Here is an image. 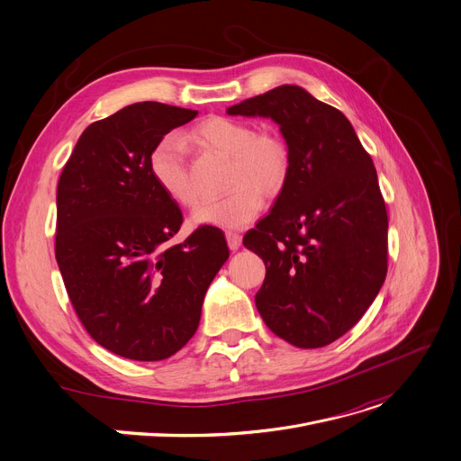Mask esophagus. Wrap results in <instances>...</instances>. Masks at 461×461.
<instances>
[{
  "label": "esophagus",
  "instance_id": "34e87169",
  "mask_svg": "<svg viewBox=\"0 0 461 461\" xmlns=\"http://www.w3.org/2000/svg\"><path fill=\"white\" fill-rule=\"evenodd\" d=\"M226 240H228L230 249H237L242 242V237L237 231H226Z\"/></svg>",
  "mask_w": 461,
  "mask_h": 461
}]
</instances>
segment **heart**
I'll return each instance as SVG.
<instances>
[{
    "instance_id": "obj_1",
    "label": "heart",
    "mask_w": 461,
    "mask_h": 461,
    "mask_svg": "<svg viewBox=\"0 0 461 461\" xmlns=\"http://www.w3.org/2000/svg\"><path fill=\"white\" fill-rule=\"evenodd\" d=\"M189 140L203 150L228 158L226 196L202 203L193 221L219 228H242L252 222L261 196L279 194L288 180L290 152L276 132H258L252 122L231 117H209L191 131ZM150 173L161 191L182 207H193L198 194L187 175L184 141L176 134L163 136L150 152Z\"/></svg>"
}]
</instances>
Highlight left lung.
Returning <instances> with one entry per match:
<instances>
[{"instance_id":"8db88e82","label":"left lung","mask_w":461,"mask_h":461,"mask_svg":"<svg viewBox=\"0 0 461 461\" xmlns=\"http://www.w3.org/2000/svg\"><path fill=\"white\" fill-rule=\"evenodd\" d=\"M272 117L290 152L270 215L244 235L267 265L256 305L296 348H323L367 311L388 272V213L371 156L348 117L285 85L226 110Z\"/></svg>"}]
</instances>
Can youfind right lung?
Segmentation results:
<instances>
[{
  "label": "right lung",
  "instance_id": "1",
  "mask_svg": "<svg viewBox=\"0 0 461 461\" xmlns=\"http://www.w3.org/2000/svg\"><path fill=\"white\" fill-rule=\"evenodd\" d=\"M196 110L136 103L92 122L57 187L55 258L90 337L131 360H163L194 334L230 258L219 228L171 244L184 215L150 173L154 145Z\"/></svg>",
  "mask_w": 461,
  "mask_h": 461
}]
</instances>
